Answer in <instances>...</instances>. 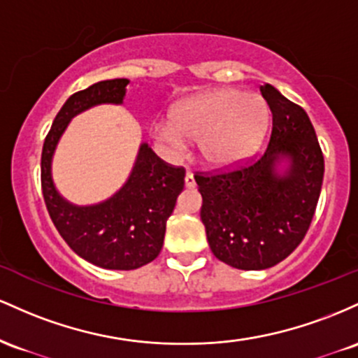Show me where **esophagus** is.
I'll return each instance as SVG.
<instances>
[{
    "mask_svg": "<svg viewBox=\"0 0 358 358\" xmlns=\"http://www.w3.org/2000/svg\"><path fill=\"white\" fill-rule=\"evenodd\" d=\"M184 182H186V187H194L196 186V180H194V174L192 172H186V179H184Z\"/></svg>",
    "mask_w": 358,
    "mask_h": 358,
    "instance_id": "esophagus-1",
    "label": "esophagus"
}]
</instances>
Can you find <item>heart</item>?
Listing matches in <instances>:
<instances>
[{"label": "heart", "instance_id": "b5f03b06", "mask_svg": "<svg viewBox=\"0 0 358 358\" xmlns=\"http://www.w3.org/2000/svg\"><path fill=\"white\" fill-rule=\"evenodd\" d=\"M268 123L266 99L240 90H218L178 104L171 122L154 127V136L172 150H180L186 140L199 142L201 157L208 166L227 169L255 154Z\"/></svg>", "mask_w": 358, "mask_h": 358}]
</instances>
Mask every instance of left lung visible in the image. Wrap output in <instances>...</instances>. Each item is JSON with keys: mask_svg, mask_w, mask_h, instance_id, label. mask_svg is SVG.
<instances>
[{"mask_svg": "<svg viewBox=\"0 0 358 358\" xmlns=\"http://www.w3.org/2000/svg\"><path fill=\"white\" fill-rule=\"evenodd\" d=\"M260 92L272 113L266 152L230 172L194 176L211 252L242 271L274 267L303 242L324 174L306 111L271 84L260 86ZM282 162L288 166L280 171Z\"/></svg>", "mask_w": 358, "mask_h": 358, "instance_id": "8db88e82", "label": "left lung"}]
</instances>
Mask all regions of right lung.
Returning a JSON list of instances; mask_svg holds the SVG:
<instances>
[{"mask_svg": "<svg viewBox=\"0 0 358 358\" xmlns=\"http://www.w3.org/2000/svg\"><path fill=\"white\" fill-rule=\"evenodd\" d=\"M128 83L108 79L74 92L55 116L42 150L43 201L60 236L84 260L115 271H134L160 254L167 218L184 189L186 171L164 162L148 143H142L122 189L103 203L78 206L55 189L52 157L76 115L96 104H122Z\"/></svg>", "mask_w": 358, "mask_h": 358, "instance_id": "obj_1", "label": "right lung"}]
</instances>
